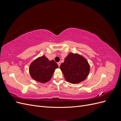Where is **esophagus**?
<instances>
[{
  "mask_svg": "<svg viewBox=\"0 0 121 121\" xmlns=\"http://www.w3.org/2000/svg\"><path fill=\"white\" fill-rule=\"evenodd\" d=\"M60 64H61V63H60V61H59V62H58V63H57V65H58V66H60Z\"/></svg>",
  "mask_w": 121,
  "mask_h": 121,
  "instance_id": "obj_1",
  "label": "esophagus"
}]
</instances>
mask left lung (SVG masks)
Here are the masks:
<instances>
[{
	"mask_svg": "<svg viewBox=\"0 0 121 121\" xmlns=\"http://www.w3.org/2000/svg\"><path fill=\"white\" fill-rule=\"evenodd\" d=\"M65 79L73 84L79 83L85 80L90 71L86 59L79 54L69 53L60 65Z\"/></svg>",
	"mask_w": 121,
	"mask_h": 121,
	"instance_id": "8db88e82",
	"label": "left lung"
}]
</instances>
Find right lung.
Here are the masks:
<instances>
[{
	"instance_id": "obj_1",
	"label": "right lung",
	"mask_w": 121,
	"mask_h": 121,
	"mask_svg": "<svg viewBox=\"0 0 121 121\" xmlns=\"http://www.w3.org/2000/svg\"><path fill=\"white\" fill-rule=\"evenodd\" d=\"M58 66L54 60H49L45 56L37 58L31 64L29 72L31 77L40 83H45L52 78Z\"/></svg>"
}]
</instances>
